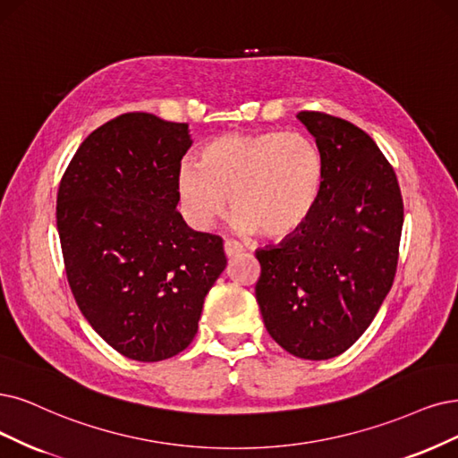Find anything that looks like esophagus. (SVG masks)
<instances>
[{
    "mask_svg": "<svg viewBox=\"0 0 458 458\" xmlns=\"http://www.w3.org/2000/svg\"><path fill=\"white\" fill-rule=\"evenodd\" d=\"M242 250H243V247H242L238 242H233V240H226V242H225V255H226V257L240 255Z\"/></svg>",
    "mask_w": 458,
    "mask_h": 458,
    "instance_id": "1",
    "label": "esophagus"
}]
</instances>
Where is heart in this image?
<instances>
[{
  "label": "heart",
  "mask_w": 458,
  "mask_h": 458,
  "mask_svg": "<svg viewBox=\"0 0 458 458\" xmlns=\"http://www.w3.org/2000/svg\"><path fill=\"white\" fill-rule=\"evenodd\" d=\"M320 182L323 158L308 135L225 133L203 147L199 164L181 165L177 191L196 228H209L223 216L228 194L235 228L283 238L306 223Z\"/></svg>",
  "instance_id": "heart-1"
}]
</instances>
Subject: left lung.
I'll use <instances>...</instances> for the list:
<instances>
[{
  "label": "left lung",
  "instance_id": "left-lung-1",
  "mask_svg": "<svg viewBox=\"0 0 458 458\" xmlns=\"http://www.w3.org/2000/svg\"><path fill=\"white\" fill-rule=\"evenodd\" d=\"M323 158L315 208L281 245L257 250V301L291 354L327 360L371 325L396 276L403 201L393 165L344 118L300 111Z\"/></svg>",
  "mask_w": 458,
  "mask_h": 458
}]
</instances>
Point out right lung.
<instances>
[{"label": "right lung", "instance_id": "1", "mask_svg": "<svg viewBox=\"0 0 458 458\" xmlns=\"http://www.w3.org/2000/svg\"><path fill=\"white\" fill-rule=\"evenodd\" d=\"M189 124L124 113L81 143L60 181L67 283L90 327L124 357L172 359L198 332L226 267L223 238L186 226L177 175Z\"/></svg>", "mask_w": 458, "mask_h": 458}]
</instances>
